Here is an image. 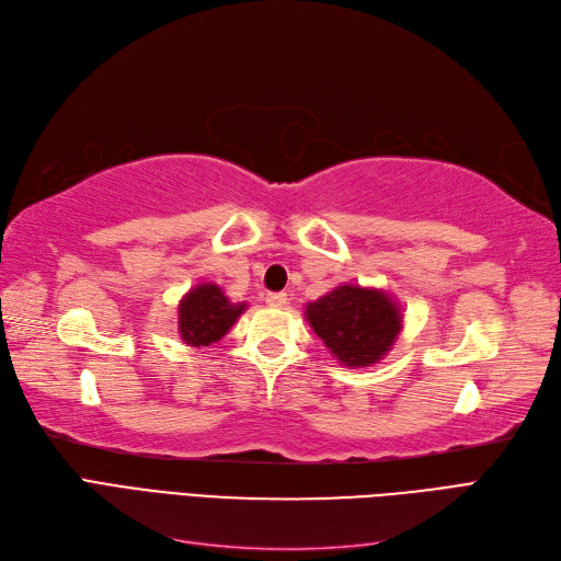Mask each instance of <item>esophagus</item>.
<instances>
[{
	"label": "esophagus",
	"instance_id": "1",
	"mask_svg": "<svg viewBox=\"0 0 561 561\" xmlns=\"http://www.w3.org/2000/svg\"><path fill=\"white\" fill-rule=\"evenodd\" d=\"M268 307H285L287 304V293H268L266 295Z\"/></svg>",
	"mask_w": 561,
	"mask_h": 561
}]
</instances>
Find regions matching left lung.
Masks as SVG:
<instances>
[{
    "label": "left lung",
    "instance_id": "1",
    "mask_svg": "<svg viewBox=\"0 0 561 561\" xmlns=\"http://www.w3.org/2000/svg\"><path fill=\"white\" fill-rule=\"evenodd\" d=\"M307 318L325 346L348 367L377 363L393 346L400 313L383 293L342 285L311 301Z\"/></svg>",
    "mask_w": 561,
    "mask_h": 561
}]
</instances>
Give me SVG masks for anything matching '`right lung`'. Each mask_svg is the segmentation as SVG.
Wrapping results in <instances>:
<instances>
[{
    "instance_id": "1",
    "label": "right lung",
    "mask_w": 561,
    "mask_h": 561,
    "mask_svg": "<svg viewBox=\"0 0 561 561\" xmlns=\"http://www.w3.org/2000/svg\"><path fill=\"white\" fill-rule=\"evenodd\" d=\"M243 309V304H231L217 285H198L180 304V334L192 346L215 344Z\"/></svg>"
}]
</instances>
